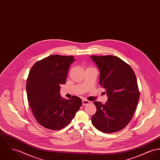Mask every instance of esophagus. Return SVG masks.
Returning a JSON list of instances; mask_svg holds the SVG:
<instances>
[{
    "instance_id": "34e87169",
    "label": "esophagus",
    "mask_w": 160,
    "mask_h": 160,
    "mask_svg": "<svg viewBox=\"0 0 160 160\" xmlns=\"http://www.w3.org/2000/svg\"><path fill=\"white\" fill-rule=\"evenodd\" d=\"M90 103V101L88 100H85V99H82V105L83 106H86L87 104H88Z\"/></svg>"
}]
</instances>
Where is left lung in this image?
I'll return each instance as SVG.
<instances>
[{
	"label": "left lung",
	"instance_id": "obj_1",
	"mask_svg": "<svg viewBox=\"0 0 160 160\" xmlns=\"http://www.w3.org/2000/svg\"><path fill=\"white\" fill-rule=\"evenodd\" d=\"M90 58L99 70V82L108 97L104 104L93 102L97 110L92 122L104 133L116 132L129 123L137 106L139 92L136 76L130 66L117 56Z\"/></svg>",
	"mask_w": 160,
	"mask_h": 160
}]
</instances>
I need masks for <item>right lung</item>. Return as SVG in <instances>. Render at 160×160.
Returning a JSON list of instances; mask_svg holds the SVG:
<instances>
[{
	"instance_id": "obj_1",
	"label": "right lung",
	"mask_w": 160,
	"mask_h": 160,
	"mask_svg": "<svg viewBox=\"0 0 160 160\" xmlns=\"http://www.w3.org/2000/svg\"><path fill=\"white\" fill-rule=\"evenodd\" d=\"M73 56L52 55L37 62L28 76L26 90L30 107L36 121L50 130H60L68 125L82 106L78 96L62 98L61 84L66 82Z\"/></svg>"
}]
</instances>
